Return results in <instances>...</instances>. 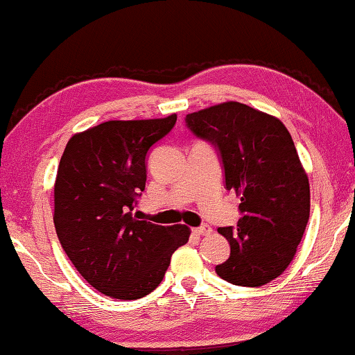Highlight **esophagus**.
Instances as JSON below:
<instances>
[{
  "mask_svg": "<svg viewBox=\"0 0 355 355\" xmlns=\"http://www.w3.org/2000/svg\"><path fill=\"white\" fill-rule=\"evenodd\" d=\"M194 232H196V234H199V236H209L211 232V228L209 225H202V226H199V228H196Z\"/></svg>",
  "mask_w": 355,
  "mask_h": 355,
  "instance_id": "34e87169",
  "label": "esophagus"
}]
</instances>
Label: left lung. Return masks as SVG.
Masks as SVG:
<instances>
[{
	"label": "left lung",
	"mask_w": 355,
	"mask_h": 355,
	"mask_svg": "<svg viewBox=\"0 0 355 355\" xmlns=\"http://www.w3.org/2000/svg\"><path fill=\"white\" fill-rule=\"evenodd\" d=\"M187 125L220 151L226 189L241 196L236 228H218L231 245L215 268L226 282L261 287L292 263L309 220V180L282 121L239 102L187 114Z\"/></svg>",
	"instance_id": "obj_1"
}]
</instances>
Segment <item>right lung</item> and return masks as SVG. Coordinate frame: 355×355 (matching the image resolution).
<instances>
[{"label":"right lung","mask_w":355,"mask_h":355,"mask_svg":"<svg viewBox=\"0 0 355 355\" xmlns=\"http://www.w3.org/2000/svg\"><path fill=\"white\" fill-rule=\"evenodd\" d=\"M159 119L107 121L68 140L54 184V225L78 272L100 293L139 300L162 282L188 226L132 215L146 183V153L175 125Z\"/></svg>","instance_id":"1"}]
</instances>
